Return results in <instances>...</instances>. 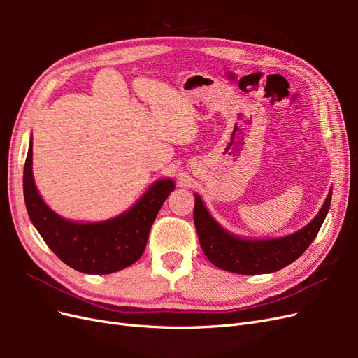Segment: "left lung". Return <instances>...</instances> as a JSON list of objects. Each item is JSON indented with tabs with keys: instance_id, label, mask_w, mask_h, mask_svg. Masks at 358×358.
Masks as SVG:
<instances>
[{
	"instance_id": "8db88e82",
	"label": "left lung",
	"mask_w": 358,
	"mask_h": 358,
	"mask_svg": "<svg viewBox=\"0 0 358 358\" xmlns=\"http://www.w3.org/2000/svg\"><path fill=\"white\" fill-rule=\"evenodd\" d=\"M194 197V224L200 246L209 262L231 273L263 275L287 267L306 251L329 213L331 189L322 208L308 225L288 236L270 239H248L230 233L213 218L197 192Z\"/></svg>"
}]
</instances>
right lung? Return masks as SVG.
Here are the masks:
<instances>
[{
    "instance_id": "obj_1",
    "label": "right lung",
    "mask_w": 358,
    "mask_h": 358,
    "mask_svg": "<svg viewBox=\"0 0 358 358\" xmlns=\"http://www.w3.org/2000/svg\"><path fill=\"white\" fill-rule=\"evenodd\" d=\"M175 180H155L131 208L115 218L80 222L62 218L41 199L32 176V137L24 169V197L32 225L61 262L88 275H109L142 257L150 227Z\"/></svg>"
}]
</instances>
